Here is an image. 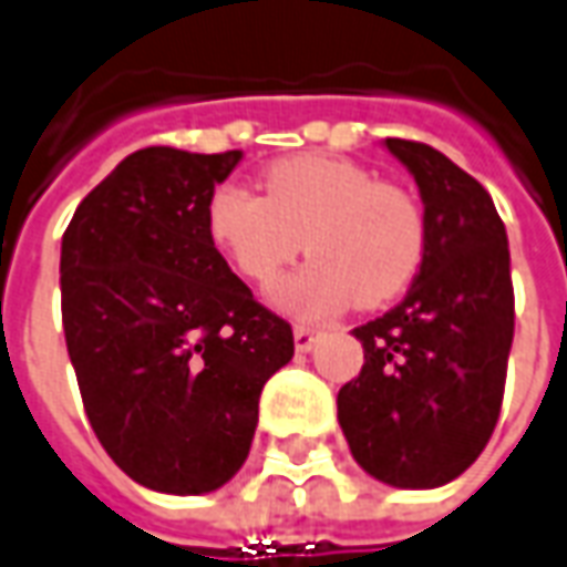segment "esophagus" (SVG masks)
I'll use <instances>...</instances> for the list:
<instances>
[{
    "mask_svg": "<svg viewBox=\"0 0 567 567\" xmlns=\"http://www.w3.org/2000/svg\"><path fill=\"white\" fill-rule=\"evenodd\" d=\"M319 329H313V326H295V348L300 350V353H307V350H313V344L319 341Z\"/></svg>",
    "mask_w": 567,
    "mask_h": 567,
    "instance_id": "esophagus-1",
    "label": "esophagus"
}]
</instances>
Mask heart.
Here are the masks:
<instances>
[{"instance_id": "heart-1", "label": "heart", "mask_w": 567, "mask_h": 567, "mask_svg": "<svg viewBox=\"0 0 567 567\" xmlns=\"http://www.w3.org/2000/svg\"><path fill=\"white\" fill-rule=\"evenodd\" d=\"M264 198L217 186L204 207L207 235L241 279L269 285L303 248L313 260L272 291L295 316L319 319L357 298H396L425 257V214L410 192L334 154H295L260 173Z\"/></svg>"}]
</instances>
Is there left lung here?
I'll return each instance as SVG.
<instances>
[{"label":"left lung","instance_id":"obj_1","mask_svg":"<svg viewBox=\"0 0 567 567\" xmlns=\"http://www.w3.org/2000/svg\"><path fill=\"white\" fill-rule=\"evenodd\" d=\"M425 204V257L406 298L353 334L363 369L338 391L353 460L391 487H441L481 456L499 419L515 291L487 188L446 154L384 138Z\"/></svg>","mask_w":567,"mask_h":567}]
</instances>
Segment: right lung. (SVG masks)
<instances>
[{
	"label": "right lung",
	"mask_w": 567,
	"mask_h": 567,
	"mask_svg": "<svg viewBox=\"0 0 567 567\" xmlns=\"http://www.w3.org/2000/svg\"><path fill=\"white\" fill-rule=\"evenodd\" d=\"M241 152L123 157L61 238V322L83 410L142 487L210 494L245 465L295 334L214 248L204 207Z\"/></svg>",
	"instance_id": "add662e5"
}]
</instances>
